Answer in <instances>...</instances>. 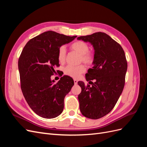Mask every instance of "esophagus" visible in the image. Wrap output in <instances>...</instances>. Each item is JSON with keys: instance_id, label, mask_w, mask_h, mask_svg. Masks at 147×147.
<instances>
[{"instance_id": "obj_1", "label": "esophagus", "mask_w": 147, "mask_h": 147, "mask_svg": "<svg viewBox=\"0 0 147 147\" xmlns=\"http://www.w3.org/2000/svg\"><path fill=\"white\" fill-rule=\"evenodd\" d=\"M74 84H77V83H78V81L77 80L74 79Z\"/></svg>"}]
</instances>
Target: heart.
<instances>
[{
    "mask_svg": "<svg viewBox=\"0 0 147 147\" xmlns=\"http://www.w3.org/2000/svg\"><path fill=\"white\" fill-rule=\"evenodd\" d=\"M71 50L78 53L80 55V62L84 63L87 65H91L94 60L93 53L89 51V46L86 42L77 41L71 44ZM66 58V50L64 46L61 47L57 52V59L60 63H64ZM86 68L84 65L81 64L77 66L67 65L64 69V74L69 77L78 78L81 74L85 72Z\"/></svg>",
    "mask_w": 147,
    "mask_h": 147,
    "instance_id": "obj_1",
    "label": "heart"
}]
</instances>
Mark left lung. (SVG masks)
<instances>
[{
    "label": "left lung",
    "mask_w": 147,
    "mask_h": 147,
    "mask_svg": "<svg viewBox=\"0 0 147 147\" xmlns=\"http://www.w3.org/2000/svg\"><path fill=\"white\" fill-rule=\"evenodd\" d=\"M77 39L90 42L95 50L94 66L86 74V80L92 86L78 82L82 88L78 97L80 110L86 118L99 119L112 111L122 93L127 68L125 53L118 42L104 32Z\"/></svg>",
    "instance_id": "obj_1"
}]
</instances>
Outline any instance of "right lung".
<instances>
[{
    "instance_id": "obj_1",
    "label": "right lung",
    "mask_w": 147,
    "mask_h": 147,
    "mask_svg": "<svg viewBox=\"0 0 147 147\" xmlns=\"http://www.w3.org/2000/svg\"><path fill=\"white\" fill-rule=\"evenodd\" d=\"M76 37L47 31L31 38L21 53L18 69L22 92L30 109L42 118H54L63 112L64 97L74 82L64 75L54 83L51 77L59 66V48Z\"/></svg>"
}]
</instances>
